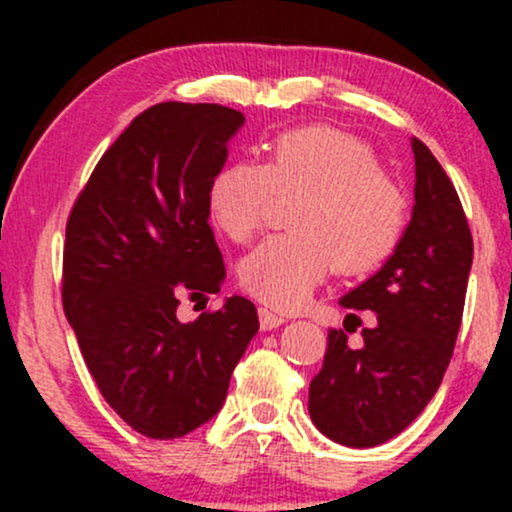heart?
<instances>
[{"mask_svg": "<svg viewBox=\"0 0 512 512\" xmlns=\"http://www.w3.org/2000/svg\"><path fill=\"white\" fill-rule=\"evenodd\" d=\"M325 228L334 240H378L387 236L390 219L373 199L344 197L330 207ZM243 286L264 308H291L310 291L308 264L296 250L293 240L267 243L245 264Z\"/></svg>", "mask_w": 512, "mask_h": 512, "instance_id": "obj_1", "label": "heart"}]
</instances>
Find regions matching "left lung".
I'll list each match as a JSON object with an SVG mask.
<instances>
[{
	"instance_id": "obj_1",
	"label": "left lung",
	"mask_w": 512,
	"mask_h": 512,
	"mask_svg": "<svg viewBox=\"0 0 512 512\" xmlns=\"http://www.w3.org/2000/svg\"><path fill=\"white\" fill-rule=\"evenodd\" d=\"M219 103H158L105 151L67 219L62 305L88 373L146 438L187 436L226 399L260 330L248 298H216L226 269L211 187L243 127ZM180 288L195 290L180 314Z\"/></svg>"
}]
</instances>
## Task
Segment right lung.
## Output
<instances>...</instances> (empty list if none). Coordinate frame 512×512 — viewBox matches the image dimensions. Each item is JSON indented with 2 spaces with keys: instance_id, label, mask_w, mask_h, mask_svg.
Listing matches in <instances>:
<instances>
[{
  "instance_id": "right-lung-1",
  "label": "right lung",
  "mask_w": 512,
  "mask_h": 512,
  "mask_svg": "<svg viewBox=\"0 0 512 512\" xmlns=\"http://www.w3.org/2000/svg\"><path fill=\"white\" fill-rule=\"evenodd\" d=\"M414 199L395 255L339 301L354 313L327 334L322 370L310 383L317 431L349 448L387 443L426 409L462 325L472 233L433 156L416 161Z\"/></svg>"
}]
</instances>
